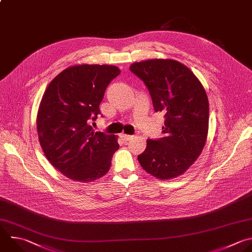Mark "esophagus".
Listing matches in <instances>:
<instances>
[{"label": "esophagus", "mask_w": 252, "mask_h": 252, "mask_svg": "<svg viewBox=\"0 0 252 252\" xmlns=\"http://www.w3.org/2000/svg\"><path fill=\"white\" fill-rule=\"evenodd\" d=\"M121 137H122V139H123L125 142H126V141H128V140L132 137V135H128V134L122 133V134H121Z\"/></svg>", "instance_id": "1"}]
</instances>
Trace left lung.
I'll return each mask as SVG.
<instances>
[{"mask_svg": "<svg viewBox=\"0 0 252 252\" xmlns=\"http://www.w3.org/2000/svg\"><path fill=\"white\" fill-rule=\"evenodd\" d=\"M129 70L143 81L155 112L164 113L163 137L147 139L137 156L142 168L158 179L183 174L201 154L209 128V101L194 73L171 59L135 62Z\"/></svg>", "mask_w": 252, "mask_h": 252, "instance_id": "1", "label": "left lung"}]
</instances>
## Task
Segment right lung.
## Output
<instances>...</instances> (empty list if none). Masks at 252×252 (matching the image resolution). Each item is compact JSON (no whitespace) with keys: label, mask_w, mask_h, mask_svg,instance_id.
<instances>
[{"label":"right lung","mask_w":252,"mask_h":252,"mask_svg":"<svg viewBox=\"0 0 252 252\" xmlns=\"http://www.w3.org/2000/svg\"><path fill=\"white\" fill-rule=\"evenodd\" d=\"M120 73L113 65L72 66L43 94L36 120L39 143L48 161L72 180L92 182L110 169L120 147L117 137L95 132L91 124L101 114L107 87Z\"/></svg>","instance_id":"right-lung-1"}]
</instances>
